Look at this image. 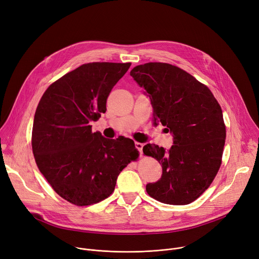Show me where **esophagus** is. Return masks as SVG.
<instances>
[{
	"mask_svg": "<svg viewBox=\"0 0 259 259\" xmlns=\"http://www.w3.org/2000/svg\"><path fill=\"white\" fill-rule=\"evenodd\" d=\"M143 143H141V142H135V147L136 149L139 151V153L140 154H142V149H143Z\"/></svg>",
	"mask_w": 259,
	"mask_h": 259,
	"instance_id": "34e87169",
	"label": "esophagus"
}]
</instances>
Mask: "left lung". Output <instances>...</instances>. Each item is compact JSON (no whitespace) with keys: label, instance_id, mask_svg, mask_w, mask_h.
Segmentation results:
<instances>
[{"label":"left lung","instance_id":"8db88e82","mask_svg":"<svg viewBox=\"0 0 259 259\" xmlns=\"http://www.w3.org/2000/svg\"><path fill=\"white\" fill-rule=\"evenodd\" d=\"M130 76L149 94L155 122L174 139L169 152L143 146V154L163 168L160 180L146 184V193L165 204L188 205L210 187L220 168L227 132L223 110L206 85L176 65L147 62L133 67Z\"/></svg>","mask_w":259,"mask_h":259}]
</instances>
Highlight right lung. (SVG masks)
Wrapping results in <instances>:
<instances>
[{
    "instance_id": "obj_1",
    "label": "right lung",
    "mask_w": 259,
    "mask_h": 259,
    "mask_svg": "<svg viewBox=\"0 0 259 259\" xmlns=\"http://www.w3.org/2000/svg\"><path fill=\"white\" fill-rule=\"evenodd\" d=\"M131 63L90 62L53 82L35 109L31 147L40 172L54 192L89 206L115 191L120 172L139 152L130 138H104L90 122L106 110V99Z\"/></svg>"
}]
</instances>
